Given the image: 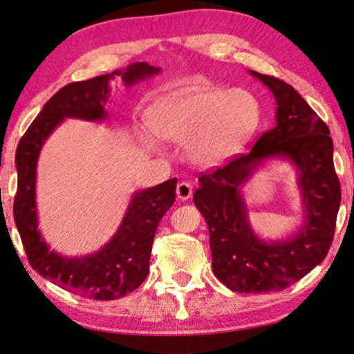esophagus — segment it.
<instances>
[{"label": "esophagus", "mask_w": 354, "mask_h": 354, "mask_svg": "<svg viewBox=\"0 0 354 354\" xmlns=\"http://www.w3.org/2000/svg\"><path fill=\"white\" fill-rule=\"evenodd\" d=\"M176 194L180 201H188L191 196H193V185L188 182H180L177 185Z\"/></svg>", "instance_id": "esophagus-1"}]
</instances>
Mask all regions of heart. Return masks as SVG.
<instances>
[{
	"mask_svg": "<svg viewBox=\"0 0 354 354\" xmlns=\"http://www.w3.org/2000/svg\"><path fill=\"white\" fill-rule=\"evenodd\" d=\"M147 122L161 140L187 142L188 157L201 166H214L236 153L261 122V105L243 88H183L166 93L147 110ZM147 147L157 146L141 132Z\"/></svg>",
	"mask_w": 354,
	"mask_h": 354,
	"instance_id": "b5f03b06",
	"label": "heart"
}]
</instances>
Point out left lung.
<instances>
[{"instance_id":"8db88e82","label":"left lung","mask_w":354,"mask_h":354,"mask_svg":"<svg viewBox=\"0 0 354 354\" xmlns=\"http://www.w3.org/2000/svg\"><path fill=\"white\" fill-rule=\"evenodd\" d=\"M250 74L275 97V127L252 151L199 177L194 205L209 232L212 269L236 292L261 294L290 286L324 261L340 207L330 129L289 84ZM288 160L297 172L304 216L284 239H261L250 224L243 187L269 160Z\"/></svg>"}]
</instances>
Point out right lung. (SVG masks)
<instances>
[{
  "label": "right lung",
  "mask_w": 354,
  "mask_h": 354,
  "mask_svg": "<svg viewBox=\"0 0 354 354\" xmlns=\"http://www.w3.org/2000/svg\"><path fill=\"white\" fill-rule=\"evenodd\" d=\"M160 71L161 68L135 62L109 74L65 85L43 105L18 142L14 219L29 263L46 280L85 299H121L146 280L155 232L176 201L177 178L135 191L120 227L101 249L84 257H66L49 247L39 228L35 194L40 152L49 135L68 118L90 122L109 120L105 104L111 80L121 79L129 88Z\"/></svg>",
  "instance_id": "obj_1"
}]
</instances>
